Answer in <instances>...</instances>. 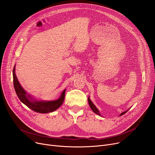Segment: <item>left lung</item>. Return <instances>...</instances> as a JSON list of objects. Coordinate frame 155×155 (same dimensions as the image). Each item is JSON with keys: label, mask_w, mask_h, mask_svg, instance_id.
I'll return each instance as SVG.
<instances>
[{"label": "left lung", "mask_w": 155, "mask_h": 155, "mask_svg": "<svg viewBox=\"0 0 155 155\" xmlns=\"http://www.w3.org/2000/svg\"><path fill=\"white\" fill-rule=\"evenodd\" d=\"M88 102L89 105H90V107H91V109L92 110V111H93L94 113H95L96 114H97V115H99V116H101L99 110H98V109H97V108L95 107V105L93 104V102H92V101H91V99H90V97H88ZM128 110H129V109H128V110H126V111H124V112H122L119 116H123V114H124L125 113H126Z\"/></svg>", "instance_id": "8db88e82"}]
</instances>
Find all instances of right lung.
Here are the masks:
<instances>
[{"mask_svg":"<svg viewBox=\"0 0 155 155\" xmlns=\"http://www.w3.org/2000/svg\"><path fill=\"white\" fill-rule=\"evenodd\" d=\"M15 65L13 69V82L14 87L16 94H17L19 100L25 104L28 107L36 112L46 114L51 112L56 109H58L62 105L64 99L66 89L62 92L59 98L54 101H38L33 98L29 94H28L26 91L22 87L20 83L16 77L15 73Z\"/></svg>","mask_w":155,"mask_h":155,"instance_id":"right-lung-1","label":"right lung"}]
</instances>
